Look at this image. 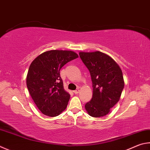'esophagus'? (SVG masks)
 <instances>
[{
	"label": "esophagus",
	"mask_w": 150,
	"mask_h": 150,
	"mask_svg": "<svg viewBox=\"0 0 150 150\" xmlns=\"http://www.w3.org/2000/svg\"><path fill=\"white\" fill-rule=\"evenodd\" d=\"M73 92H74V93L75 94H78L79 92V88H77V89H76L75 91H73Z\"/></svg>",
	"instance_id": "esophagus-1"
}]
</instances>
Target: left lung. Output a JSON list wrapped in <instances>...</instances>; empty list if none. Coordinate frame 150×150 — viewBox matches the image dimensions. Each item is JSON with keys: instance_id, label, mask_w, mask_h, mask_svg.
I'll list each match as a JSON object with an SVG mask.
<instances>
[{"instance_id": "left-lung-1", "label": "left lung", "mask_w": 150, "mask_h": 150, "mask_svg": "<svg viewBox=\"0 0 150 150\" xmlns=\"http://www.w3.org/2000/svg\"><path fill=\"white\" fill-rule=\"evenodd\" d=\"M79 56L89 71L93 88L86 110L94 117L105 116L120 99L124 88L122 71L112 58L101 52H81Z\"/></svg>"}]
</instances>
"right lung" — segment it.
<instances>
[{
	"label": "right lung",
	"mask_w": 150,
	"mask_h": 150,
	"mask_svg": "<svg viewBox=\"0 0 150 150\" xmlns=\"http://www.w3.org/2000/svg\"><path fill=\"white\" fill-rule=\"evenodd\" d=\"M78 58L74 52L50 50L32 62L27 75V87L39 110L46 115L56 117L66 110L70 95L65 91L61 68Z\"/></svg>",
	"instance_id": "right-lung-1"
}]
</instances>
